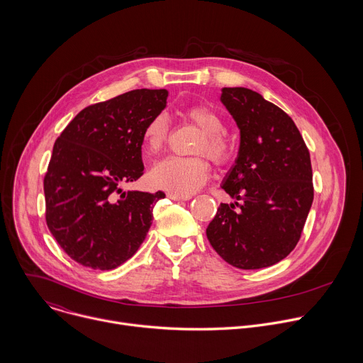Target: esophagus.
Listing matches in <instances>:
<instances>
[{
  "label": "esophagus",
  "mask_w": 363,
  "mask_h": 363,
  "mask_svg": "<svg viewBox=\"0 0 363 363\" xmlns=\"http://www.w3.org/2000/svg\"><path fill=\"white\" fill-rule=\"evenodd\" d=\"M168 196L174 201H188L192 198V195H181V194H174V192L168 194Z\"/></svg>",
  "instance_id": "1"
}]
</instances>
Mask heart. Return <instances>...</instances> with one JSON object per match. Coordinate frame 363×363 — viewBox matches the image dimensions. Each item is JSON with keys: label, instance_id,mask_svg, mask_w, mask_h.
Here are the masks:
<instances>
[{"label": "heart", "instance_id": "obj_1", "mask_svg": "<svg viewBox=\"0 0 363 363\" xmlns=\"http://www.w3.org/2000/svg\"><path fill=\"white\" fill-rule=\"evenodd\" d=\"M179 118L196 126L202 136L198 139L194 153L206 155L214 164L224 165L234 155V142L224 132L223 116L208 105H191L178 111ZM168 140V121L164 115H155L142 130V146L149 155H158ZM210 175V164L205 158L169 157L155 165L150 181L165 191L189 195L198 191Z\"/></svg>", "mask_w": 363, "mask_h": 363}]
</instances>
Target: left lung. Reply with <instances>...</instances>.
Returning a JSON list of instances; mask_svg holds the SVG:
<instances>
[{"mask_svg":"<svg viewBox=\"0 0 363 363\" xmlns=\"http://www.w3.org/2000/svg\"><path fill=\"white\" fill-rule=\"evenodd\" d=\"M221 101L241 133L238 158L223 184L240 210L221 203L206 237L237 269L269 267L294 250L312 206L310 153L293 119L260 93L224 87Z\"/></svg>","mask_w":363,"mask_h":363,"instance_id":"1","label":"left lung"}]
</instances>
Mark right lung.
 <instances>
[{"label": "right lung", "instance_id": "1", "mask_svg": "<svg viewBox=\"0 0 363 363\" xmlns=\"http://www.w3.org/2000/svg\"><path fill=\"white\" fill-rule=\"evenodd\" d=\"M167 97L165 89H136L94 103L55 142L44 177L45 221L79 264L116 269L143 242L165 194L122 188L143 175L142 130Z\"/></svg>", "mask_w": 363, "mask_h": 363}]
</instances>
